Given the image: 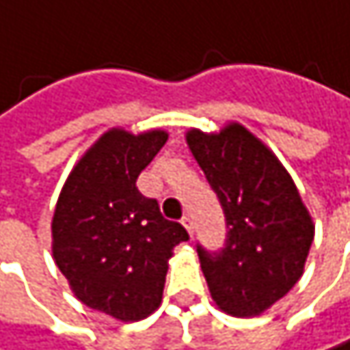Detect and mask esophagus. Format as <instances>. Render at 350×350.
<instances>
[{
  "label": "esophagus",
  "mask_w": 350,
  "mask_h": 350,
  "mask_svg": "<svg viewBox=\"0 0 350 350\" xmlns=\"http://www.w3.org/2000/svg\"><path fill=\"white\" fill-rule=\"evenodd\" d=\"M183 226H185V228H187V232L193 236V232H195V224H193V217H191V215H185V217H183Z\"/></svg>",
  "instance_id": "esophagus-1"
}]
</instances>
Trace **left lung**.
Instances as JSON below:
<instances>
[{"mask_svg": "<svg viewBox=\"0 0 350 350\" xmlns=\"http://www.w3.org/2000/svg\"><path fill=\"white\" fill-rule=\"evenodd\" d=\"M187 143L228 224L226 248L197 246L211 297L230 316H260L301 279L312 215L279 157L240 122L219 133L191 129Z\"/></svg>", "mask_w": 350, "mask_h": 350, "instance_id": "1", "label": "left lung"}]
</instances>
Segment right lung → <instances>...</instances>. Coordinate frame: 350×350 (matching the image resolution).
Segmentation results:
<instances>
[{
  "mask_svg": "<svg viewBox=\"0 0 350 350\" xmlns=\"http://www.w3.org/2000/svg\"><path fill=\"white\" fill-rule=\"evenodd\" d=\"M165 141L161 129L106 131L69 172L51 224L53 258L73 295L120 322L159 308L172 250L189 240L135 185Z\"/></svg>",
  "mask_w": 350,
  "mask_h": 350,
  "instance_id": "1",
  "label": "right lung"
}]
</instances>
